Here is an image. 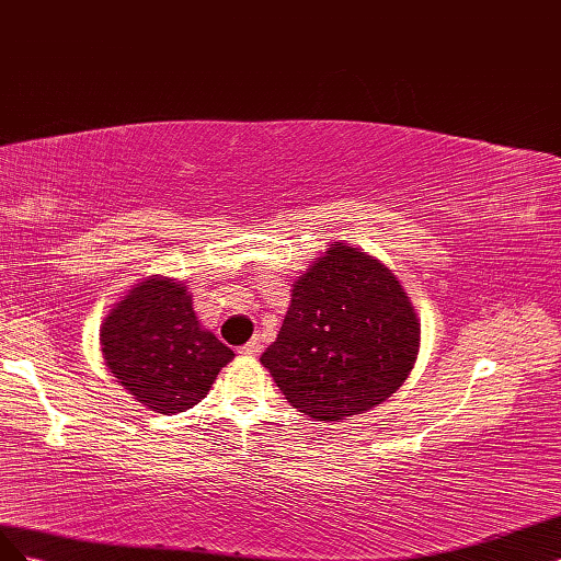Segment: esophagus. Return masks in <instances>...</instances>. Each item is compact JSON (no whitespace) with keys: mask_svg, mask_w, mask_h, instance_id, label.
Here are the masks:
<instances>
[{"mask_svg":"<svg viewBox=\"0 0 561 561\" xmlns=\"http://www.w3.org/2000/svg\"><path fill=\"white\" fill-rule=\"evenodd\" d=\"M261 350H263V345H261L259 339H251L247 345L239 347V352H242V355H259Z\"/></svg>","mask_w":561,"mask_h":561,"instance_id":"obj_1","label":"esophagus"}]
</instances>
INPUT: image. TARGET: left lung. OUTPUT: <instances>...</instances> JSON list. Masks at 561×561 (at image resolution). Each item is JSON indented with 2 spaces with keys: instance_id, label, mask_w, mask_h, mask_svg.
Here are the masks:
<instances>
[{
  "instance_id": "8db88e82",
  "label": "left lung",
  "mask_w": 561,
  "mask_h": 561,
  "mask_svg": "<svg viewBox=\"0 0 561 561\" xmlns=\"http://www.w3.org/2000/svg\"><path fill=\"white\" fill-rule=\"evenodd\" d=\"M421 324L392 272L364 251L331 244L294 284L263 366L300 413L341 421L402 388Z\"/></svg>"
}]
</instances>
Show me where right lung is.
I'll return each instance as SVG.
<instances>
[{
	"instance_id": "obj_1",
	"label": "right lung",
	"mask_w": 561,
	"mask_h": 561,
	"mask_svg": "<svg viewBox=\"0 0 561 561\" xmlns=\"http://www.w3.org/2000/svg\"><path fill=\"white\" fill-rule=\"evenodd\" d=\"M101 345L110 374L142 407L181 413L209 394L234 352L204 331L192 298L173 279H146L105 317Z\"/></svg>"
}]
</instances>
